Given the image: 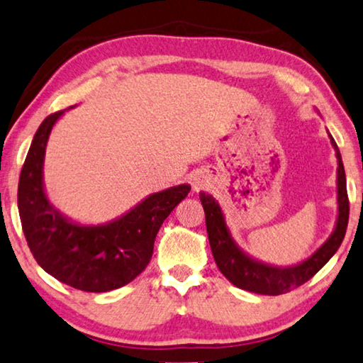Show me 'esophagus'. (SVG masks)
<instances>
[{
  "label": "esophagus",
  "mask_w": 363,
  "mask_h": 363,
  "mask_svg": "<svg viewBox=\"0 0 363 363\" xmlns=\"http://www.w3.org/2000/svg\"><path fill=\"white\" fill-rule=\"evenodd\" d=\"M191 185H193L194 189H199L201 186H203V183H201V180H199L198 177H193V178H191Z\"/></svg>",
  "instance_id": "obj_1"
}]
</instances>
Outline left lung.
<instances>
[{
  "instance_id": "1",
  "label": "left lung",
  "mask_w": 363,
  "mask_h": 363,
  "mask_svg": "<svg viewBox=\"0 0 363 363\" xmlns=\"http://www.w3.org/2000/svg\"><path fill=\"white\" fill-rule=\"evenodd\" d=\"M333 150L337 159V175H336V199H337V216L336 223L331 235L315 252L308 255L307 259L294 265H272L262 260L252 257L251 254L242 251L238 246L235 238L225 220L223 211L218 201L213 196L204 191L199 193V199L203 203L206 213L207 236H209L212 255L225 278L235 286L251 291L255 294L278 296L289 293L291 289L301 286L315 275L322 267L336 254L346 235L349 222V199L346 186V172H344L341 152L337 150L336 141L330 135Z\"/></svg>"
}]
</instances>
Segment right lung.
<instances>
[{
  "label": "right lung",
  "mask_w": 363,
  "mask_h": 363,
  "mask_svg": "<svg viewBox=\"0 0 363 363\" xmlns=\"http://www.w3.org/2000/svg\"><path fill=\"white\" fill-rule=\"evenodd\" d=\"M65 111L41 122L23 162L17 189L22 230L46 273L75 289L106 293L125 286L146 269L160 225L191 186L183 183L152 193L106 223L72 220L52 206L43 178L48 140Z\"/></svg>",
  "instance_id": "1"
}]
</instances>
